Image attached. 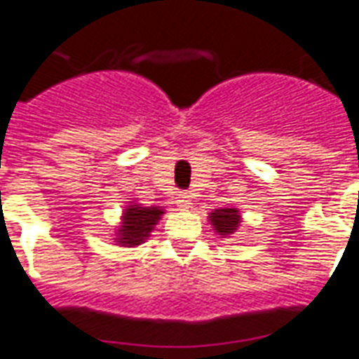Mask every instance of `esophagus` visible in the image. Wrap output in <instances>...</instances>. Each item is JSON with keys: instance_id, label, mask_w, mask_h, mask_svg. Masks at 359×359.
<instances>
[{"instance_id": "obj_1", "label": "esophagus", "mask_w": 359, "mask_h": 359, "mask_svg": "<svg viewBox=\"0 0 359 359\" xmlns=\"http://www.w3.org/2000/svg\"><path fill=\"white\" fill-rule=\"evenodd\" d=\"M176 203H177V206H180V208H189V206H191V195H187V193H177Z\"/></svg>"}]
</instances>
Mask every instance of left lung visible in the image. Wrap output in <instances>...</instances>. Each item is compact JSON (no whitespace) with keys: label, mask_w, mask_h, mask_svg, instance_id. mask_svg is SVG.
<instances>
[{"label":"left lung","mask_w":359,"mask_h":359,"mask_svg":"<svg viewBox=\"0 0 359 359\" xmlns=\"http://www.w3.org/2000/svg\"><path fill=\"white\" fill-rule=\"evenodd\" d=\"M210 219L212 226L216 227V231L227 237V235L235 233V229L239 227L241 216L239 210H235V208H222V210L212 212Z\"/></svg>","instance_id":"obj_1"}]
</instances>
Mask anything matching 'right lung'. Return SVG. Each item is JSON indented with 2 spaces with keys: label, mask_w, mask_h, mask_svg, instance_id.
I'll return each mask as SVG.
<instances>
[{
  "label": "right lung",
  "mask_w": 359,
  "mask_h": 359,
  "mask_svg": "<svg viewBox=\"0 0 359 359\" xmlns=\"http://www.w3.org/2000/svg\"><path fill=\"white\" fill-rule=\"evenodd\" d=\"M162 210L156 206L132 205L126 208L122 226L118 231V243L124 247H135L147 239L154 224L161 219Z\"/></svg>",
  "instance_id": "1"
}]
</instances>
